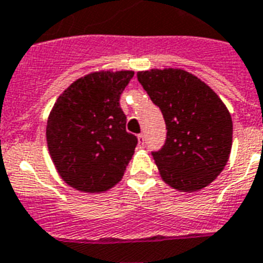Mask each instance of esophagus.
Wrapping results in <instances>:
<instances>
[{
  "mask_svg": "<svg viewBox=\"0 0 263 263\" xmlns=\"http://www.w3.org/2000/svg\"><path fill=\"white\" fill-rule=\"evenodd\" d=\"M137 138H138V144H140V146H141V145L145 144L144 134H138V137H137Z\"/></svg>",
  "mask_w": 263,
  "mask_h": 263,
  "instance_id": "34e87169",
  "label": "esophagus"
}]
</instances>
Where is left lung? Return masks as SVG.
I'll list each match as a JSON object with an SVG mask.
<instances>
[{
	"label": "left lung",
	"instance_id": "8db88e82",
	"mask_svg": "<svg viewBox=\"0 0 263 263\" xmlns=\"http://www.w3.org/2000/svg\"><path fill=\"white\" fill-rule=\"evenodd\" d=\"M137 79L165 119V145L152 153L161 179L181 192L210 185L233 145V119L222 99L180 68L140 71Z\"/></svg>",
	"mask_w": 263,
	"mask_h": 263
}]
</instances>
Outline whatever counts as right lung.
I'll use <instances>...</instances> for the list:
<instances>
[{"label": "right lung", "mask_w": 263, "mask_h": 263, "mask_svg": "<svg viewBox=\"0 0 263 263\" xmlns=\"http://www.w3.org/2000/svg\"><path fill=\"white\" fill-rule=\"evenodd\" d=\"M133 75L91 72L56 99L47 121V144L58 173L75 190L101 194L122 179L137 137L126 132L119 98Z\"/></svg>", "instance_id": "add662e5"}]
</instances>
